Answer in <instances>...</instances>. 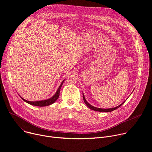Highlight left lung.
Wrapping results in <instances>:
<instances>
[{
    "instance_id": "1",
    "label": "left lung",
    "mask_w": 152,
    "mask_h": 152,
    "mask_svg": "<svg viewBox=\"0 0 152 152\" xmlns=\"http://www.w3.org/2000/svg\"><path fill=\"white\" fill-rule=\"evenodd\" d=\"M83 101H84V102H85V104H86V106H87L89 108H90L91 110H94V111H96L102 112V113H108V112H111V111H114V110H117V108H118L119 107H120V106H121V105H122V104L125 102V101H124V102H123L121 104H120V105H118V106H116V107H115L110 108V109H102V108H99V107H94V106H93L91 105L90 103H88L87 102V101L86 100V99H85V96H84L83 94Z\"/></svg>"
}]
</instances>
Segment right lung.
Wrapping results in <instances>:
<instances>
[{
	"instance_id": "right-lung-1",
	"label": "right lung",
	"mask_w": 152,
	"mask_h": 152,
	"mask_svg": "<svg viewBox=\"0 0 152 152\" xmlns=\"http://www.w3.org/2000/svg\"><path fill=\"white\" fill-rule=\"evenodd\" d=\"M64 80L61 82L59 87L58 88L56 93L55 94L54 96H53L51 98L49 99H47V100H40V101H36V102H30V101H28V100H26L24 99H23L22 97H21V99H22L25 102H26V103L30 104H32V105H34V106H49V105H50L52 104H53V103H55V102H56V100L58 99L59 96V92H60V90H61V86L63 84V82H64Z\"/></svg>"
}]
</instances>
